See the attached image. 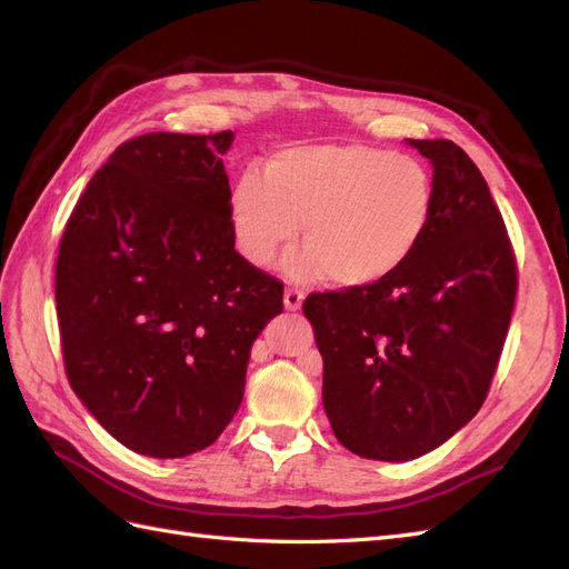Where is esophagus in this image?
<instances>
[{"mask_svg":"<svg viewBox=\"0 0 569 569\" xmlns=\"http://www.w3.org/2000/svg\"><path fill=\"white\" fill-rule=\"evenodd\" d=\"M301 303H303V291H299V289H287L284 291V308H287V311H299Z\"/></svg>","mask_w":569,"mask_h":569,"instance_id":"34e87169","label":"esophagus"}]
</instances>
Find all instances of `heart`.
<instances>
[{
    "label": "heart",
    "instance_id": "b5f03b06",
    "mask_svg": "<svg viewBox=\"0 0 569 569\" xmlns=\"http://www.w3.org/2000/svg\"><path fill=\"white\" fill-rule=\"evenodd\" d=\"M429 168L370 144H295L274 151L263 173L237 178L230 213L239 251L268 266L303 226L306 249L287 258L297 280L330 274L339 289H368L399 272L435 218Z\"/></svg>",
    "mask_w": 569,
    "mask_h": 569
}]
</instances>
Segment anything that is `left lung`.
Instances as JSON below:
<instances>
[{
  "mask_svg": "<svg viewBox=\"0 0 569 569\" xmlns=\"http://www.w3.org/2000/svg\"><path fill=\"white\" fill-rule=\"evenodd\" d=\"M435 166V218L382 284L308 295L322 403L341 446L401 462L435 451L485 403L518 295L506 222L451 140H408Z\"/></svg>",
  "mask_w": 569,
  "mask_h": 569,
  "instance_id": "obj_1",
  "label": "left lung"
}]
</instances>
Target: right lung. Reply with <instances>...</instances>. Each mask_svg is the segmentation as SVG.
Returning <instances> with one entry per match:
<instances>
[{
  "instance_id": "add662e5",
  "label": "right lung",
  "mask_w": 569,
  "mask_h": 569,
  "mask_svg": "<svg viewBox=\"0 0 569 569\" xmlns=\"http://www.w3.org/2000/svg\"><path fill=\"white\" fill-rule=\"evenodd\" d=\"M234 134L149 132L84 187L57 258L68 382L130 451L211 446L244 396L282 282L234 249L222 153Z\"/></svg>"
}]
</instances>
